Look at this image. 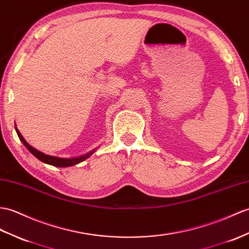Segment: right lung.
<instances>
[{"label":"right lung","mask_w":249,"mask_h":249,"mask_svg":"<svg viewBox=\"0 0 249 249\" xmlns=\"http://www.w3.org/2000/svg\"><path fill=\"white\" fill-rule=\"evenodd\" d=\"M16 131L17 134H18L19 136V139L22 141V143L24 144V146L30 151L35 157H36L37 159H39L40 161H42V162L44 163H48V164H51V165H54V166H58V167H66V166H72V165H75L77 164L79 162H82V161L86 160L88 157H90V155L93 153L91 152L89 154H87L85 156H82V157H77V158H72V159H66V158H58V157H53V156H49V155H45L41 152L37 151L36 148H34L33 146H31L30 144H28L25 140L24 138L22 137V135L20 134V131L16 128Z\"/></svg>","instance_id":"obj_1"}]
</instances>
